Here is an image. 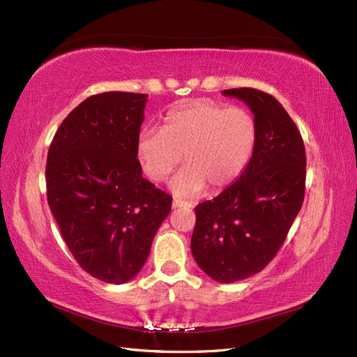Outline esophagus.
Wrapping results in <instances>:
<instances>
[{
    "label": "esophagus",
    "instance_id": "34e87169",
    "mask_svg": "<svg viewBox=\"0 0 357 357\" xmlns=\"http://www.w3.org/2000/svg\"><path fill=\"white\" fill-rule=\"evenodd\" d=\"M173 208H181V206H191V204H187V202H182V200H178V199H173V204H172Z\"/></svg>",
    "mask_w": 357,
    "mask_h": 357
}]
</instances>
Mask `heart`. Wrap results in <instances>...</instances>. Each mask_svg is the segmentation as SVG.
<instances>
[{
    "instance_id": "b5f03b06",
    "label": "heart",
    "mask_w": 357,
    "mask_h": 357,
    "mask_svg": "<svg viewBox=\"0 0 357 357\" xmlns=\"http://www.w3.org/2000/svg\"><path fill=\"white\" fill-rule=\"evenodd\" d=\"M258 125L252 113L211 99L173 108L161 131L143 130L137 139V158L155 182L166 179L182 160L187 167L172 179L170 188L191 197L209 187L223 190L238 179L253 157Z\"/></svg>"
}]
</instances>
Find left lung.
Wrapping results in <instances>:
<instances>
[{"label":"left lung","mask_w":357,"mask_h":357,"mask_svg":"<svg viewBox=\"0 0 357 357\" xmlns=\"http://www.w3.org/2000/svg\"><path fill=\"white\" fill-rule=\"evenodd\" d=\"M243 100L258 125V143L243 175L195 209L191 253L209 278L238 282L267 267L305 199L306 153L300 131L276 98L261 90H223Z\"/></svg>","instance_id":"left-lung-1"}]
</instances>
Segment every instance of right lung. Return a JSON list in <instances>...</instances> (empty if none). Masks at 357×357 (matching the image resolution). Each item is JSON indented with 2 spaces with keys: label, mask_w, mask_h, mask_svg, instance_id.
Returning <instances> with one entry per match:
<instances>
[{
  "label": "right lung",
  "mask_w": 357,
  "mask_h": 357,
  "mask_svg": "<svg viewBox=\"0 0 357 357\" xmlns=\"http://www.w3.org/2000/svg\"><path fill=\"white\" fill-rule=\"evenodd\" d=\"M148 95L105 91L72 109L47 161L51 213L90 276L121 285L142 270L172 196L142 175L137 160Z\"/></svg>",
  "instance_id": "obj_1"
}]
</instances>
